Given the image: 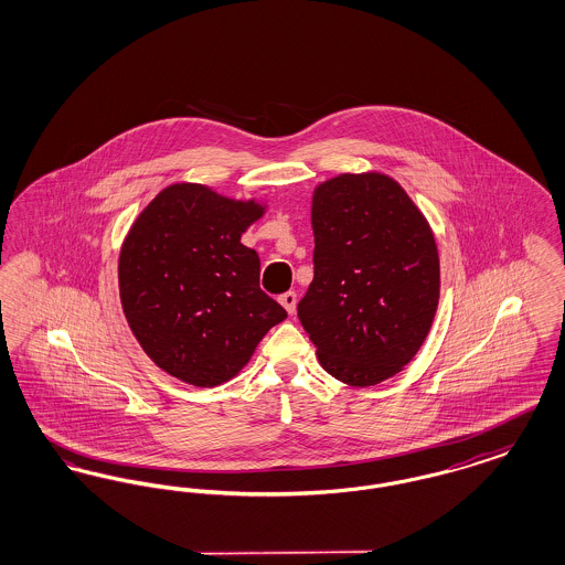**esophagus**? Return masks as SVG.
Returning <instances> with one entry per match:
<instances>
[{"label":"esophagus","instance_id":"obj_1","mask_svg":"<svg viewBox=\"0 0 565 565\" xmlns=\"http://www.w3.org/2000/svg\"><path fill=\"white\" fill-rule=\"evenodd\" d=\"M279 302H281L284 309L292 316L296 311V292H292V290H290V292H284V295L279 296Z\"/></svg>","mask_w":565,"mask_h":565}]
</instances>
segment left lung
<instances>
[{
	"instance_id": "8db88e82",
	"label": "left lung",
	"mask_w": 565,
	"mask_h": 565,
	"mask_svg": "<svg viewBox=\"0 0 565 565\" xmlns=\"http://www.w3.org/2000/svg\"><path fill=\"white\" fill-rule=\"evenodd\" d=\"M313 281L298 320L326 373L375 385L424 345L440 295L438 249L424 214L381 173L320 184L311 207Z\"/></svg>"
}]
</instances>
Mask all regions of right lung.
Listing matches in <instances>:
<instances>
[{"mask_svg":"<svg viewBox=\"0 0 565 565\" xmlns=\"http://www.w3.org/2000/svg\"><path fill=\"white\" fill-rule=\"evenodd\" d=\"M201 184H173L135 220L118 260L125 318L152 362L196 387L237 375L260 339L288 318L260 290L245 228L263 215Z\"/></svg>","mask_w":565,"mask_h":565,"instance_id":"1","label":"right lung"}]
</instances>
